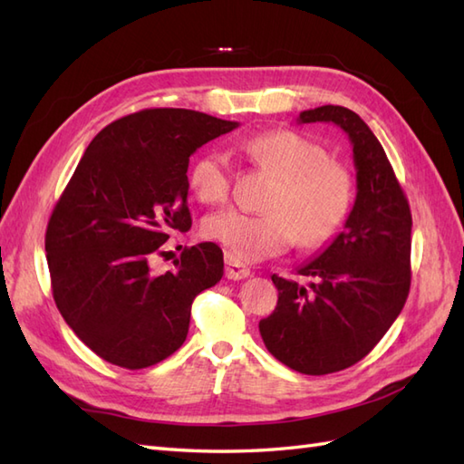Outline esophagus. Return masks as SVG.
Returning a JSON list of instances; mask_svg holds the SVG:
<instances>
[{"label":"esophagus","instance_id":"34e87169","mask_svg":"<svg viewBox=\"0 0 464 464\" xmlns=\"http://www.w3.org/2000/svg\"><path fill=\"white\" fill-rule=\"evenodd\" d=\"M251 275V268L243 265L239 258H235L233 255L225 253V276L231 278V281H241V278H246Z\"/></svg>","mask_w":464,"mask_h":464}]
</instances>
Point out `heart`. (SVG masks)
Masks as SVG:
<instances>
[{
  "label": "heart",
  "mask_w": 464,
  "mask_h": 464,
  "mask_svg": "<svg viewBox=\"0 0 464 464\" xmlns=\"http://www.w3.org/2000/svg\"><path fill=\"white\" fill-rule=\"evenodd\" d=\"M245 150L276 178L266 213H213L201 225L206 239L227 246L239 261H261L285 253L295 241L316 249L343 229L353 209V178L318 142L295 130H273L246 140ZM189 188L203 203L227 199L231 169L225 156L203 154L189 169Z\"/></svg>",
  "instance_id": "heart-1"
}]
</instances>
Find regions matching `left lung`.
I'll use <instances>...</instances> for the list:
<instances>
[{"label": "left lung", "instance_id": "1", "mask_svg": "<svg viewBox=\"0 0 464 464\" xmlns=\"http://www.w3.org/2000/svg\"><path fill=\"white\" fill-rule=\"evenodd\" d=\"M332 122L353 150V209L343 231L298 268L310 285L273 275L278 303L258 322L266 350L290 370L324 375L365 358L400 316L411 286V209L380 140L343 106H318L298 124Z\"/></svg>", "mask_w": 464, "mask_h": 464}]
</instances>
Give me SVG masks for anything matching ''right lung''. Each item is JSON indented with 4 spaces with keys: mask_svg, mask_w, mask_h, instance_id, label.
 Listing matches in <instances>:
<instances>
[{
    "mask_svg": "<svg viewBox=\"0 0 464 464\" xmlns=\"http://www.w3.org/2000/svg\"><path fill=\"white\" fill-rule=\"evenodd\" d=\"M239 122L186 109H146L94 136L45 233L53 298L96 355L142 370L186 342L191 303L223 276L215 243L186 246L154 275L169 231H188L189 156Z\"/></svg>",
    "mask_w": 464,
    "mask_h": 464,
    "instance_id": "right-lung-1",
    "label": "right lung"
}]
</instances>
